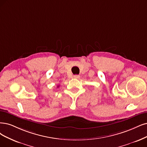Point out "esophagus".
Returning <instances> with one entry per match:
<instances>
[{
  "mask_svg": "<svg viewBox=\"0 0 147 147\" xmlns=\"http://www.w3.org/2000/svg\"><path fill=\"white\" fill-rule=\"evenodd\" d=\"M73 78H74V79H79L80 76H79V75H74V76H73Z\"/></svg>",
  "mask_w": 147,
  "mask_h": 147,
  "instance_id": "obj_1",
  "label": "esophagus"
}]
</instances>
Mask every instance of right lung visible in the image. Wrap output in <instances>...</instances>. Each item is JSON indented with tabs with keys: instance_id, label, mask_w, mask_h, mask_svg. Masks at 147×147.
I'll return each instance as SVG.
<instances>
[{
	"instance_id": "1",
	"label": "right lung",
	"mask_w": 147,
	"mask_h": 147,
	"mask_svg": "<svg viewBox=\"0 0 147 147\" xmlns=\"http://www.w3.org/2000/svg\"><path fill=\"white\" fill-rule=\"evenodd\" d=\"M57 87H59V86H57Z\"/></svg>"
}]
</instances>
